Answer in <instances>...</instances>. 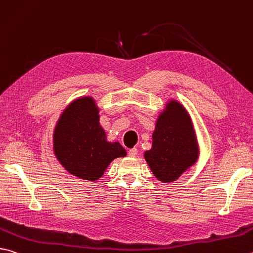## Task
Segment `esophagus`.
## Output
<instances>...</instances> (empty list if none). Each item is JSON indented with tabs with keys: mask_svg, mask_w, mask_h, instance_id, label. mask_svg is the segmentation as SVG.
Instances as JSON below:
<instances>
[{
	"mask_svg": "<svg viewBox=\"0 0 253 253\" xmlns=\"http://www.w3.org/2000/svg\"><path fill=\"white\" fill-rule=\"evenodd\" d=\"M128 155L130 156V157H136L137 156V148H130L129 150H128Z\"/></svg>",
	"mask_w": 253,
	"mask_h": 253,
	"instance_id": "1",
	"label": "esophagus"
}]
</instances>
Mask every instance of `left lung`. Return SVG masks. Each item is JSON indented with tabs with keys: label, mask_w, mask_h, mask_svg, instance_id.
<instances>
[{
	"label": "left lung",
	"mask_w": 253,
	"mask_h": 253,
	"mask_svg": "<svg viewBox=\"0 0 253 253\" xmlns=\"http://www.w3.org/2000/svg\"><path fill=\"white\" fill-rule=\"evenodd\" d=\"M145 160L162 182H172L194 166L199 158V145L190 115L176 99L168 100L158 115L153 145Z\"/></svg>",
	"instance_id": "left-lung-1"
}]
</instances>
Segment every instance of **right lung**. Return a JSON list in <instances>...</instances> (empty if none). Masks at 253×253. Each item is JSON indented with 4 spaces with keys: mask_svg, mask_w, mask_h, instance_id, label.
Listing matches in <instances>:
<instances>
[{
    "mask_svg": "<svg viewBox=\"0 0 253 253\" xmlns=\"http://www.w3.org/2000/svg\"><path fill=\"white\" fill-rule=\"evenodd\" d=\"M53 151L66 171L88 181L98 180L114 159L127 155L118 141L106 140L91 96L76 98L64 109L54 128Z\"/></svg>",
    "mask_w": 253,
    "mask_h": 253,
    "instance_id": "add662e5",
    "label": "right lung"
}]
</instances>
